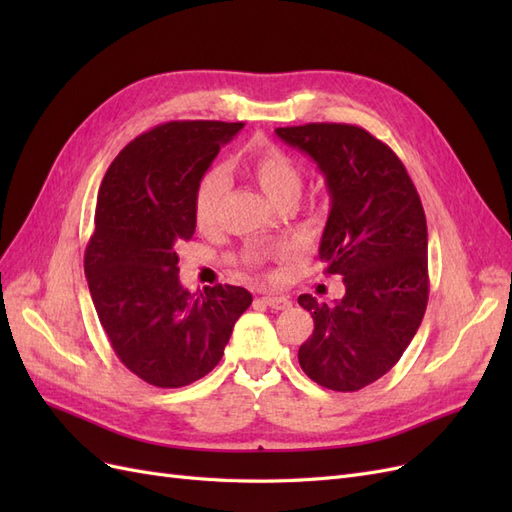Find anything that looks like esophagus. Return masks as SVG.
Wrapping results in <instances>:
<instances>
[{"mask_svg": "<svg viewBox=\"0 0 512 512\" xmlns=\"http://www.w3.org/2000/svg\"><path fill=\"white\" fill-rule=\"evenodd\" d=\"M262 301H265L273 309H288L292 305V301L288 297H282V294H265Z\"/></svg>", "mask_w": 512, "mask_h": 512, "instance_id": "34e87169", "label": "esophagus"}]
</instances>
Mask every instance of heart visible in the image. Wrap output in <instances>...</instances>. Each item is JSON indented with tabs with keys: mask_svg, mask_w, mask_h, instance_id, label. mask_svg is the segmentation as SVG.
I'll return each instance as SVG.
<instances>
[{
	"mask_svg": "<svg viewBox=\"0 0 512 512\" xmlns=\"http://www.w3.org/2000/svg\"><path fill=\"white\" fill-rule=\"evenodd\" d=\"M241 168L275 205L284 200H297L303 188V170L288 151L269 141H254L243 153ZM228 190V179L218 168H211L198 179L194 190V222L200 230H209L218 222L222 200ZM262 252H254L252 260H260Z\"/></svg>",
	"mask_w": 512,
	"mask_h": 512,
	"instance_id": "b5f03b06",
	"label": "heart"
}]
</instances>
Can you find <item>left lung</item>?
Segmentation results:
<instances>
[{"label":"left lung","instance_id":"obj_1","mask_svg":"<svg viewBox=\"0 0 512 512\" xmlns=\"http://www.w3.org/2000/svg\"><path fill=\"white\" fill-rule=\"evenodd\" d=\"M275 134L314 158L327 179L331 211L318 254L324 273L342 275L346 286L333 305L299 297L314 318L299 365L324 389L361 391L393 369L425 316L421 198L395 151L359 126L305 123Z\"/></svg>","mask_w":512,"mask_h":512}]
</instances>
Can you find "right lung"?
<instances>
[{
	"label": "right lung",
	"instance_id": "obj_1",
	"mask_svg": "<svg viewBox=\"0 0 512 512\" xmlns=\"http://www.w3.org/2000/svg\"><path fill=\"white\" fill-rule=\"evenodd\" d=\"M243 123L168 121L136 136L102 179L85 275L117 359L158 389L188 386L220 363L239 316L241 286L188 292L177 247L190 241L198 179Z\"/></svg>",
	"mask_w": 512,
	"mask_h": 512
}]
</instances>
